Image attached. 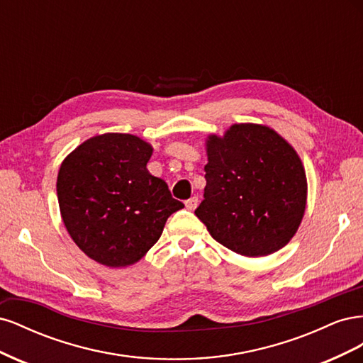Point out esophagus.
I'll list each match as a JSON object with an SVG mask.
<instances>
[{
  "instance_id": "obj_1",
  "label": "esophagus",
  "mask_w": 363,
  "mask_h": 363,
  "mask_svg": "<svg viewBox=\"0 0 363 363\" xmlns=\"http://www.w3.org/2000/svg\"><path fill=\"white\" fill-rule=\"evenodd\" d=\"M184 204L188 211H195V207L199 206V199H196V196H192V199H189Z\"/></svg>"
}]
</instances>
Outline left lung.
Wrapping results in <instances>:
<instances>
[{
	"label": "left lung",
	"instance_id": "left-lung-1",
	"mask_svg": "<svg viewBox=\"0 0 363 363\" xmlns=\"http://www.w3.org/2000/svg\"><path fill=\"white\" fill-rule=\"evenodd\" d=\"M204 200L195 215L216 242L240 256H268L286 245L306 211L301 159L277 131L233 124L206 140Z\"/></svg>",
	"mask_w": 363,
	"mask_h": 363
}]
</instances>
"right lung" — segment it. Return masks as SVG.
Masks as SVG:
<instances>
[{"label": "right lung", "mask_w": 363, "mask_h": 363, "mask_svg": "<svg viewBox=\"0 0 363 363\" xmlns=\"http://www.w3.org/2000/svg\"><path fill=\"white\" fill-rule=\"evenodd\" d=\"M152 147L138 136L84 140L60 164L57 199L69 236L87 257L111 268L133 265L155 245L167 219L184 207L151 175Z\"/></svg>", "instance_id": "add662e5"}]
</instances>
